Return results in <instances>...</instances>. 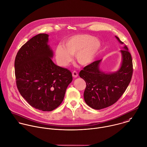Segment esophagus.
I'll return each instance as SVG.
<instances>
[{"mask_svg": "<svg viewBox=\"0 0 147 147\" xmlns=\"http://www.w3.org/2000/svg\"><path fill=\"white\" fill-rule=\"evenodd\" d=\"M72 76L74 78H77L78 76V74L76 71H74L73 72H72Z\"/></svg>", "mask_w": 147, "mask_h": 147, "instance_id": "esophagus-1", "label": "esophagus"}]
</instances>
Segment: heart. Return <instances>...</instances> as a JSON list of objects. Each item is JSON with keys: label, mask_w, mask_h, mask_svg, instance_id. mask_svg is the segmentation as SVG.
Here are the masks:
<instances>
[{"label": "heart", "mask_w": 147, "mask_h": 147, "mask_svg": "<svg viewBox=\"0 0 147 147\" xmlns=\"http://www.w3.org/2000/svg\"><path fill=\"white\" fill-rule=\"evenodd\" d=\"M101 48V42L94 36L87 34H78L67 38L64 46L59 45L55 51L57 64L67 66L75 55L76 61L81 65L92 63Z\"/></svg>", "instance_id": "b5f03b06"}]
</instances>
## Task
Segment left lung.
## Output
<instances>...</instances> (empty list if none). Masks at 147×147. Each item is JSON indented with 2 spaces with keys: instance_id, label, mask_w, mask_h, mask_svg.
Instances as JSON below:
<instances>
[{
  "instance_id": "obj_1",
  "label": "left lung",
  "mask_w": 147,
  "mask_h": 147,
  "mask_svg": "<svg viewBox=\"0 0 147 147\" xmlns=\"http://www.w3.org/2000/svg\"><path fill=\"white\" fill-rule=\"evenodd\" d=\"M116 38L121 44L120 39ZM122 62L119 69L113 73H105L100 70L101 59L86 66L79 76L86 83L84 98L86 104L95 109H101L115 103L128 86L133 74L132 59L126 46L120 51Z\"/></svg>"
}]
</instances>
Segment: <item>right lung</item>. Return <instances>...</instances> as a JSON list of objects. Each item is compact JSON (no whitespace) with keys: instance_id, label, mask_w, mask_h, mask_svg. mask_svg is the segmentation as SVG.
Instances as JSON below:
<instances>
[{"instance_id":"obj_1","label":"right lung","mask_w":147,"mask_h":147,"mask_svg":"<svg viewBox=\"0 0 147 147\" xmlns=\"http://www.w3.org/2000/svg\"><path fill=\"white\" fill-rule=\"evenodd\" d=\"M49 35L38 34L19 49L15 60L16 86L30 105L51 111L62 102L72 81L70 71L56 65L51 58Z\"/></svg>"}]
</instances>
